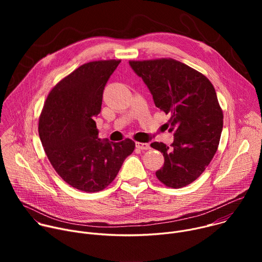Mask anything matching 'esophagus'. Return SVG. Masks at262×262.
Listing matches in <instances>:
<instances>
[{
    "mask_svg": "<svg viewBox=\"0 0 262 262\" xmlns=\"http://www.w3.org/2000/svg\"><path fill=\"white\" fill-rule=\"evenodd\" d=\"M136 147L138 149H141V150H147V149L150 148L148 143H141V142H136Z\"/></svg>",
    "mask_w": 262,
    "mask_h": 262,
    "instance_id": "34e87169",
    "label": "esophagus"
}]
</instances>
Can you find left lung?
<instances>
[{"label": "left lung", "mask_w": 262, "mask_h": 262, "mask_svg": "<svg viewBox=\"0 0 262 262\" xmlns=\"http://www.w3.org/2000/svg\"><path fill=\"white\" fill-rule=\"evenodd\" d=\"M134 71L151 92L156 106L170 115L167 123L174 133L169 146H150L164 156L156 172L166 186L180 189L196 180L216 152L223 111L210 81L201 72L171 58L129 61Z\"/></svg>", "instance_id": "1"}]
</instances>
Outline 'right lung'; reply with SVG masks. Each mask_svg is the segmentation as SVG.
<instances>
[{"label":"right lung","instance_id":"obj_1","mask_svg":"<svg viewBox=\"0 0 262 262\" xmlns=\"http://www.w3.org/2000/svg\"><path fill=\"white\" fill-rule=\"evenodd\" d=\"M120 62L93 61L73 70L49 93L39 117V137L53 168L86 193L105 189L135 149L130 139L101 141L94 121L104 86Z\"/></svg>","mask_w":262,"mask_h":262}]
</instances>
